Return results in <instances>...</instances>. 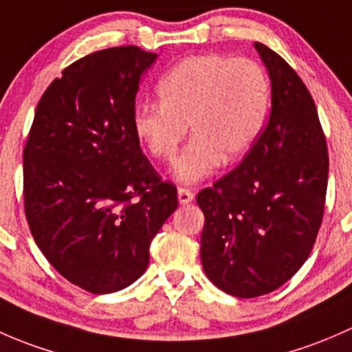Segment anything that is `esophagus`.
I'll return each mask as SVG.
<instances>
[{"label":"esophagus","mask_w":352,"mask_h":352,"mask_svg":"<svg viewBox=\"0 0 352 352\" xmlns=\"http://www.w3.org/2000/svg\"><path fill=\"white\" fill-rule=\"evenodd\" d=\"M193 191L188 190V188H179V190H177V200H179L181 205H188V203L193 201Z\"/></svg>","instance_id":"1"}]
</instances>
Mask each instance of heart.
I'll return each mask as SVG.
<instances>
[{
    "label": "heart",
    "mask_w": 352,
    "mask_h": 352,
    "mask_svg": "<svg viewBox=\"0 0 352 352\" xmlns=\"http://www.w3.org/2000/svg\"><path fill=\"white\" fill-rule=\"evenodd\" d=\"M155 91L161 103L144 101L135 108V135L147 154L171 162L190 125L193 139L175 166V176L188 184L249 154L273 98L263 64L222 54L179 60L159 79Z\"/></svg>",
    "instance_id": "obj_1"
}]
</instances>
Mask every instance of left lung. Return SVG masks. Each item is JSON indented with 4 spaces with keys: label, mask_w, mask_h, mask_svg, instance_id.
Segmentation results:
<instances>
[{
    "label": "left lung",
    "mask_w": 352,
    "mask_h": 352,
    "mask_svg": "<svg viewBox=\"0 0 352 352\" xmlns=\"http://www.w3.org/2000/svg\"><path fill=\"white\" fill-rule=\"evenodd\" d=\"M273 88L271 117L244 161L198 193L201 264L217 288L256 298L283 286L314 249L327 195V140L305 82L254 43Z\"/></svg>",
    "instance_id": "left-lung-1"
}]
</instances>
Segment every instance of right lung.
<instances>
[{
  "label": "right lung",
  "mask_w": 352,
  "mask_h": 352,
  "mask_svg": "<svg viewBox=\"0 0 352 352\" xmlns=\"http://www.w3.org/2000/svg\"><path fill=\"white\" fill-rule=\"evenodd\" d=\"M137 45L81 57L45 89L23 147V206L42 254L79 288L113 293L139 280L177 208V190L133 129L142 72Z\"/></svg>",
  "instance_id": "obj_1"
}]
</instances>
